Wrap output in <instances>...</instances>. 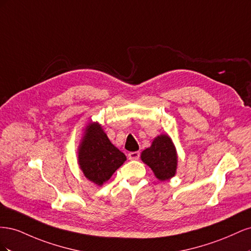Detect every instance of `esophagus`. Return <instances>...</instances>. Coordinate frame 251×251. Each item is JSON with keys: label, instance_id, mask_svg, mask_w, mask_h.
<instances>
[{"label": "esophagus", "instance_id": "esophagus-1", "mask_svg": "<svg viewBox=\"0 0 251 251\" xmlns=\"http://www.w3.org/2000/svg\"><path fill=\"white\" fill-rule=\"evenodd\" d=\"M127 156H128V159H131V160H138L140 157V153L139 151H130Z\"/></svg>", "mask_w": 251, "mask_h": 251}]
</instances>
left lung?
<instances>
[{
    "instance_id": "1",
    "label": "left lung",
    "mask_w": 251,
    "mask_h": 251,
    "mask_svg": "<svg viewBox=\"0 0 251 251\" xmlns=\"http://www.w3.org/2000/svg\"><path fill=\"white\" fill-rule=\"evenodd\" d=\"M141 159L159 180H169L176 174V149L169 136L161 135L155 138L151 147L142 151Z\"/></svg>"
}]
</instances>
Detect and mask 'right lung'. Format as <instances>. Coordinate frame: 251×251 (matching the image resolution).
<instances>
[{
    "instance_id": "add662e5",
    "label": "right lung",
    "mask_w": 251,
    "mask_h": 251,
    "mask_svg": "<svg viewBox=\"0 0 251 251\" xmlns=\"http://www.w3.org/2000/svg\"><path fill=\"white\" fill-rule=\"evenodd\" d=\"M126 160V155L113 146L100 125L93 123L87 126L78 151V161L90 181L102 185Z\"/></svg>"
}]
</instances>
